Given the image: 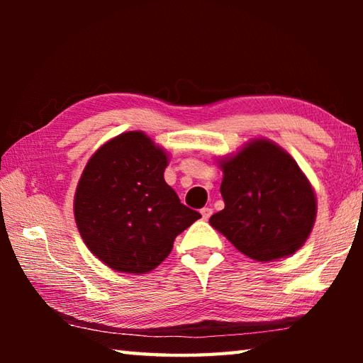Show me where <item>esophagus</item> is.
<instances>
[{
    "mask_svg": "<svg viewBox=\"0 0 363 363\" xmlns=\"http://www.w3.org/2000/svg\"><path fill=\"white\" fill-rule=\"evenodd\" d=\"M201 218H203L205 220H208V219H210L211 218V214H213V210H211V208H208V206H205V208H201Z\"/></svg>",
    "mask_w": 363,
    "mask_h": 363,
    "instance_id": "1",
    "label": "esophagus"
}]
</instances>
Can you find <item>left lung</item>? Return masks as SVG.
<instances>
[{"mask_svg": "<svg viewBox=\"0 0 363 363\" xmlns=\"http://www.w3.org/2000/svg\"><path fill=\"white\" fill-rule=\"evenodd\" d=\"M224 210L210 224L251 259L267 262L303 247L315 223L312 186L298 163L267 139L220 162Z\"/></svg>", "mask_w": 363, "mask_h": 363, "instance_id": "1", "label": "left lung"}]
</instances>
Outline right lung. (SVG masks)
<instances>
[{
  "label": "right lung",
  "mask_w": 363,
  "mask_h": 363,
  "mask_svg": "<svg viewBox=\"0 0 363 363\" xmlns=\"http://www.w3.org/2000/svg\"><path fill=\"white\" fill-rule=\"evenodd\" d=\"M167 152L140 131L104 144L86 164L75 194L79 235L108 267L145 274L164 261L174 238L201 218L164 182Z\"/></svg>",
  "instance_id": "right-lung-1"
}]
</instances>
